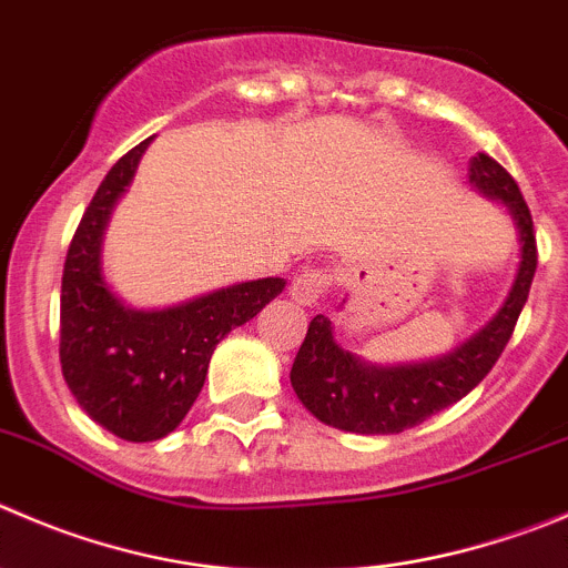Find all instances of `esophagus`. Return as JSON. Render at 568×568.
<instances>
[{
  "instance_id": "obj_1",
  "label": "esophagus",
  "mask_w": 568,
  "mask_h": 568,
  "mask_svg": "<svg viewBox=\"0 0 568 568\" xmlns=\"http://www.w3.org/2000/svg\"><path fill=\"white\" fill-rule=\"evenodd\" d=\"M328 284H332V275L326 270H301L290 284V298L301 306H315L328 290Z\"/></svg>"
}]
</instances>
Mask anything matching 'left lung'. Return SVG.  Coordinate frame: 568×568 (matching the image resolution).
<instances>
[{
	"instance_id": "obj_1",
	"label": "left lung",
	"mask_w": 568,
	"mask_h": 568,
	"mask_svg": "<svg viewBox=\"0 0 568 568\" xmlns=\"http://www.w3.org/2000/svg\"><path fill=\"white\" fill-rule=\"evenodd\" d=\"M468 183L483 197L496 200L516 229L518 264L505 301L496 315L457 348L429 359L393 365H376L351 354L337 343L334 323L326 315L312 317L295 354L290 382L298 402L326 426L356 435H396L418 426L429 415L468 396L505 351L538 267L532 217L518 183L488 153L474 155Z\"/></svg>"
}]
</instances>
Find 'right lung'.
<instances>
[{
	"label": "right lung",
	"instance_id": "right-lung-1",
	"mask_svg": "<svg viewBox=\"0 0 568 568\" xmlns=\"http://www.w3.org/2000/svg\"><path fill=\"white\" fill-rule=\"evenodd\" d=\"M153 136L102 178L74 240L61 281V368L83 413L131 443L178 429L203 390L214 348L231 328L256 317L284 278L229 284L159 310H136L105 275V231Z\"/></svg>",
	"mask_w": 568,
	"mask_h": 568
}]
</instances>
